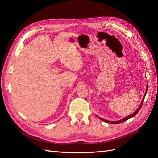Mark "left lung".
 <instances>
[{"mask_svg":"<svg viewBox=\"0 0 158 158\" xmlns=\"http://www.w3.org/2000/svg\"><path fill=\"white\" fill-rule=\"evenodd\" d=\"M147 89H148V85H146V93H145V94H144V98H143L142 100V102H141L140 106H139V107L138 108V109L136 110V111H135L132 114H131V115H129V116H128V117H125V118H122V119H121V120L117 121H107V120H105V119L102 118L101 117H98V116H97V117H98L99 119H101L102 121H104V122H106V123H111V124H119V123H123V122L126 121L127 120H128V119H129V118H132V117H135V116L136 115V114L138 112H139V111H140L141 107H142V106L143 102H144V98H145V96H146V93H147Z\"/></svg>","mask_w":158,"mask_h":158,"instance_id":"8db88e82","label":"left lung"}]
</instances>
